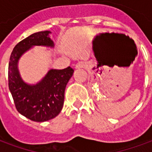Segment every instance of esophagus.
Segmentation results:
<instances>
[{
    "mask_svg": "<svg viewBox=\"0 0 152 152\" xmlns=\"http://www.w3.org/2000/svg\"><path fill=\"white\" fill-rule=\"evenodd\" d=\"M88 67V64L84 63V62H79L76 64L75 66V69H85Z\"/></svg>",
    "mask_w": 152,
    "mask_h": 152,
    "instance_id": "1",
    "label": "esophagus"
}]
</instances>
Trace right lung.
I'll return each instance as SVG.
<instances>
[{
  "instance_id": "obj_1",
  "label": "right lung",
  "mask_w": 152,
  "mask_h": 152,
  "mask_svg": "<svg viewBox=\"0 0 152 152\" xmlns=\"http://www.w3.org/2000/svg\"><path fill=\"white\" fill-rule=\"evenodd\" d=\"M49 31H39L20 42L14 47L8 64V88L18 112L30 120L43 122L57 117L64 105V90L74 69H50L39 83L31 85L20 77V57L33 46H53Z\"/></svg>"
}]
</instances>
